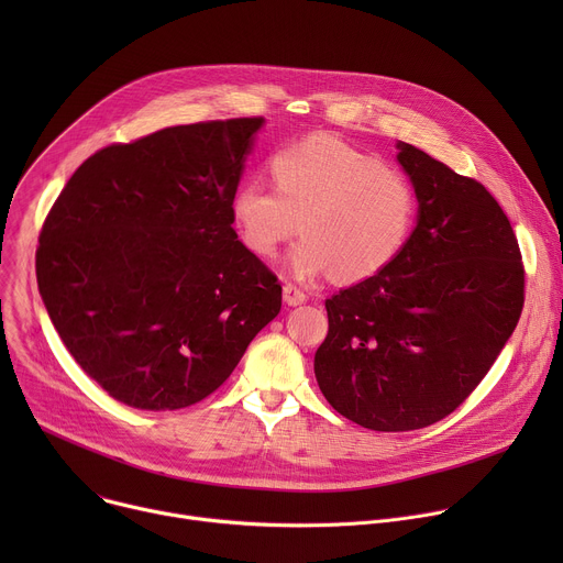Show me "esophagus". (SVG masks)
<instances>
[{"label": "esophagus", "mask_w": 563, "mask_h": 563, "mask_svg": "<svg viewBox=\"0 0 563 563\" xmlns=\"http://www.w3.org/2000/svg\"><path fill=\"white\" fill-rule=\"evenodd\" d=\"M283 298H285V302L291 305V307L307 302V294H305L300 287H296L294 283H285V287H283Z\"/></svg>", "instance_id": "34e87169"}]
</instances>
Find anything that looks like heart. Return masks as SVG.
<instances>
[{
	"instance_id": "heart-1",
	"label": "heart",
	"mask_w": 563,
	"mask_h": 563,
	"mask_svg": "<svg viewBox=\"0 0 563 563\" xmlns=\"http://www.w3.org/2000/svg\"><path fill=\"white\" fill-rule=\"evenodd\" d=\"M272 176L274 185L250 178L235 189L231 220L258 258H274L302 227L289 252L300 278L367 280L404 252L417 224L412 183L339 137L311 135L276 151Z\"/></svg>"
}]
</instances>
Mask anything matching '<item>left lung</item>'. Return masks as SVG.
Masks as SVG:
<instances>
[{"mask_svg": "<svg viewBox=\"0 0 563 563\" xmlns=\"http://www.w3.org/2000/svg\"><path fill=\"white\" fill-rule=\"evenodd\" d=\"M419 220L383 272L325 300L313 356L320 391L376 432L428 428L484 380L523 309V263L508 216L474 178L398 142Z\"/></svg>", "mask_w": 563, "mask_h": 563, "instance_id": "left-lung-1", "label": "left lung"}]
</instances>
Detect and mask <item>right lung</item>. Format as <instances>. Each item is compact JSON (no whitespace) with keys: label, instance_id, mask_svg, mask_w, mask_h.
<instances>
[{"label":"right lung","instance_id":"add662e5","mask_svg":"<svg viewBox=\"0 0 563 563\" xmlns=\"http://www.w3.org/2000/svg\"><path fill=\"white\" fill-rule=\"evenodd\" d=\"M263 122L211 120L104 146L42 224L46 311L77 365L124 406L198 404L280 311L276 274L231 227Z\"/></svg>","mask_w":563,"mask_h":563}]
</instances>
